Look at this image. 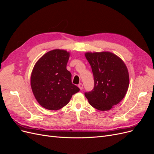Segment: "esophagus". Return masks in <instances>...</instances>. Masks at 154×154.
I'll return each instance as SVG.
<instances>
[{"mask_svg":"<svg viewBox=\"0 0 154 154\" xmlns=\"http://www.w3.org/2000/svg\"><path fill=\"white\" fill-rule=\"evenodd\" d=\"M78 87L80 88V90H82L83 89V84H82V83H79V84H78Z\"/></svg>","mask_w":154,"mask_h":154,"instance_id":"1","label":"esophagus"}]
</instances>
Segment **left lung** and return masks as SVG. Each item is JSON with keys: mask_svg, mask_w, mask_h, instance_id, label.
<instances>
[{"mask_svg": "<svg viewBox=\"0 0 154 154\" xmlns=\"http://www.w3.org/2000/svg\"><path fill=\"white\" fill-rule=\"evenodd\" d=\"M94 76V87L85 96L90 105L102 111L118 105L127 93L129 74L127 66L117 55L110 52L86 53Z\"/></svg>", "mask_w": 154, "mask_h": 154, "instance_id": "obj_1", "label": "left lung"}]
</instances>
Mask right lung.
<instances>
[{
    "label": "right lung",
    "instance_id": "add662e5",
    "mask_svg": "<svg viewBox=\"0 0 154 154\" xmlns=\"http://www.w3.org/2000/svg\"><path fill=\"white\" fill-rule=\"evenodd\" d=\"M69 57L66 50L50 51L36 62L32 69V93L38 103L46 109H62L80 91L72 83L71 74L66 68Z\"/></svg>",
    "mask_w": 154,
    "mask_h": 154
}]
</instances>
